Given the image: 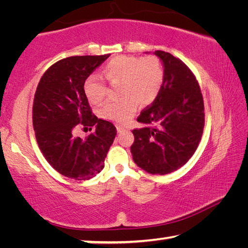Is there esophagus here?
<instances>
[{"label":"esophagus","instance_id":"obj_1","mask_svg":"<svg viewBox=\"0 0 248 248\" xmlns=\"http://www.w3.org/2000/svg\"><path fill=\"white\" fill-rule=\"evenodd\" d=\"M128 128H124L123 127V125H117V131H118L119 133L120 132H124V131H128Z\"/></svg>","mask_w":248,"mask_h":248}]
</instances>
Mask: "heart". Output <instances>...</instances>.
Returning <instances> with one entry per match:
<instances>
[{
	"label": "heart",
	"mask_w": 248,
	"mask_h": 248,
	"mask_svg": "<svg viewBox=\"0 0 248 248\" xmlns=\"http://www.w3.org/2000/svg\"><path fill=\"white\" fill-rule=\"evenodd\" d=\"M103 73L112 85H120L118 91L124 97L107 102L100 109V116L120 124L131 118L137 103L145 106L154 102L164 81V70L154 57H116L104 66ZM83 90L92 104L100 103L107 94L106 84L97 74L85 79Z\"/></svg>",
	"instance_id": "heart-1"
}]
</instances>
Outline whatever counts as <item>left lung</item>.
I'll return each mask as SVG.
<instances>
[{
	"mask_svg": "<svg viewBox=\"0 0 248 248\" xmlns=\"http://www.w3.org/2000/svg\"><path fill=\"white\" fill-rule=\"evenodd\" d=\"M150 53V52H145ZM164 68L157 97L138 117L143 128L134 129L133 161L153 175H165L186 164L197 150L204 125L203 98L188 66L170 53L153 52Z\"/></svg>",
	"mask_w": 248,
	"mask_h": 248,
	"instance_id": "8db88e82",
	"label": "left lung"
}]
</instances>
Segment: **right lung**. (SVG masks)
Masks as SVG:
<instances>
[{
    "instance_id": "1",
    "label": "right lung",
    "mask_w": 248,
    "mask_h": 248,
    "mask_svg": "<svg viewBox=\"0 0 248 248\" xmlns=\"http://www.w3.org/2000/svg\"><path fill=\"white\" fill-rule=\"evenodd\" d=\"M109 56L62 59L46 71L37 86L32 106L37 143L49 164L65 177H95L115 140L116 127L92 115L83 90L85 79ZM81 125L94 126L95 132L77 137L75 131Z\"/></svg>"
}]
</instances>
